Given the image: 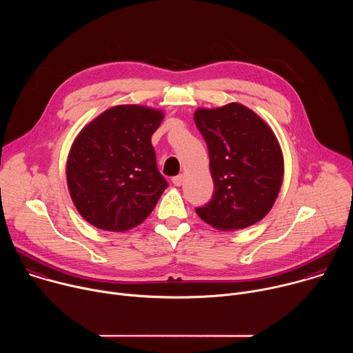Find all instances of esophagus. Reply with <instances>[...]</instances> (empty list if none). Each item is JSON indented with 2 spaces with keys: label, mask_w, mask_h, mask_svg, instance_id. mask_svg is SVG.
<instances>
[{
  "label": "esophagus",
  "mask_w": 353,
  "mask_h": 353,
  "mask_svg": "<svg viewBox=\"0 0 353 353\" xmlns=\"http://www.w3.org/2000/svg\"><path fill=\"white\" fill-rule=\"evenodd\" d=\"M183 180H184V176H183V174H179V176H176V177H173V179H172L173 184H174V185H177V187H180V185L183 184Z\"/></svg>",
  "instance_id": "1"
}]
</instances>
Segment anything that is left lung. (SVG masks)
<instances>
[{
  "instance_id": "8db88e82",
  "label": "left lung",
  "mask_w": 353,
  "mask_h": 353,
  "mask_svg": "<svg viewBox=\"0 0 353 353\" xmlns=\"http://www.w3.org/2000/svg\"><path fill=\"white\" fill-rule=\"evenodd\" d=\"M215 184L212 199L196 215L229 232L261 221L272 208L283 180V155L271 127L253 110L229 103L196 109Z\"/></svg>"
}]
</instances>
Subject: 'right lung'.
<instances>
[{"label": "right lung", "instance_id": "add662e5", "mask_svg": "<svg viewBox=\"0 0 353 353\" xmlns=\"http://www.w3.org/2000/svg\"><path fill=\"white\" fill-rule=\"evenodd\" d=\"M163 117L152 108L120 105L77 135L65 172L72 203L86 222L125 232L154 211L168 188L150 142Z\"/></svg>", "mask_w": 353, "mask_h": 353}]
</instances>
